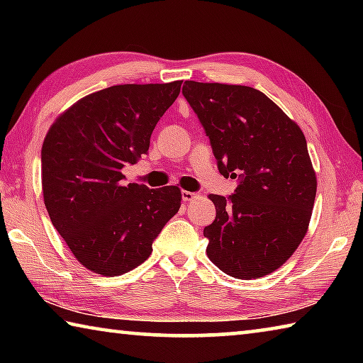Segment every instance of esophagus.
<instances>
[{
	"instance_id": "esophagus-1",
	"label": "esophagus",
	"mask_w": 363,
	"mask_h": 363,
	"mask_svg": "<svg viewBox=\"0 0 363 363\" xmlns=\"http://www.w3.org/2000/svg\"><path fill=\"white\" fill-rule=\"evenodd\" d=\"M196 196H199V194L189 192V190H182V200L184 201H192V200L196 199Z\"/></svg>"
}]
</instances>
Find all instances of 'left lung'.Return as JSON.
<instances>
[{
    "mask_svg": "<svg viewBox=\"0 0 363 363\" xmlns=\"http://www.w3.org/2000/svg\"><path fill=\"white\" fill-rule=\"evenodd\" d=\"M182 94L210 139L219 173L238 177L229 196L210 195L206 255L235 279L277 270L303 240L317 179L303 131L250 86L186 82Z\"/></svg>",
    "mask_w": 363,
    "mask_h": 363,
    "instance_id": "8db88e82",
    "label": "left lung"
}]
</instances>
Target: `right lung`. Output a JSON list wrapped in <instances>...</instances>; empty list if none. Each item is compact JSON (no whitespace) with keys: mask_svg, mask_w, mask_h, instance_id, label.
<instances>
[{"mask_svg":"<svg viewBox=\"0 0 363 363\" xmlns=\"http://www.w3.org/2000/svg\"><path fill=\"white\" fill-rule=\"evenodd\" d=\"M181 84L110 86L73 104L46 134L45 206L73 256L96 274L116 277L143 264L179 211L176 186H125L121 169L147 155L152 131Z\"/></svg>","mask_w":363,"mask_h":363,"instance_id":"1","label":"right lung"}]
</instances>
